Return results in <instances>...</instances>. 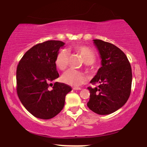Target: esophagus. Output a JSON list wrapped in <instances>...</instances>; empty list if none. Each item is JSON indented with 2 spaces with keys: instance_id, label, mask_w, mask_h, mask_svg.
<instances>
[{
  "instance_id": "1",
  "label": "esophagus",
  "mask_w": 147,
  "mask_h": 147,
  "mask_svg": "<svg viewBox=\"0 0 147 147\" xmlns=\"http://www.w3.org/2000/svg\"><path fill=\"white\" fill-rule=\"evenodd\" d=\"M73 89H74V90H81V89H82V88H80V87H73Z\"/></svg>"
}]
</instances>
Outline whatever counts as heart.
Masks as SVG:
<instances>
[{"label": "heart", "instance_id": "b5f03b06", "mask_svg": "<svg viewBox=\"0 0 147 147\" xmlns=\"http://www.w3.org/2000/svg\"><path fill=\"white\" fill-rule=\"evenodd\" d=\"M73 49L76 52L81 55L86 64L91 65L96 61V54L93 50L88 47L85 45H76L74 47ZM55 63L57 67L60 70H64L67 68L69 63V52L67 49H61L58 53ZM62 79L65 83L69 85L78 87L87 82V76L82 72L70 69L63 74Z\"/></svg>", "mask_w": 147, "mask_h": 147}]
</instances>
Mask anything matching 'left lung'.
<instances>
[{
  "mask_svg": "<svg viewBox=\"0 0 147 147\" xmlns=\"http://www.w3.org/2000/svg\"><path fill=\"white\" fill-rule=\"evenodd\" d=\"M99 51L102 67L91 80L97 87H88L90 98L87 106L100 115H107L121 108L131 90L132 70L125 53L111 43L94 40Z\"/></svg>",
  "mask_w": 147,
  "mask_h": 147,
  "instance_id": "8db88e82",
  "label": "left lung"
}]
</instances>
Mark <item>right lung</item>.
<instances>
[{"label":"right lung","instance_id":"add662e5","mask_svg":"<svg viewBox=\"0 0 147 147\" xmlns=\"http://www.w3.org/2000/svg\"><path fill=\"white\" fill-rule=\"evenodd\" d=\"M65 43L47 40L36 45L19 61L16 69V91L26 109L38 118L48 120L58 115L65 105L71 87L53 80L59 77L55 60Z\"/></svg>","mask_w":147,"mask_h":147}]
</instances>
